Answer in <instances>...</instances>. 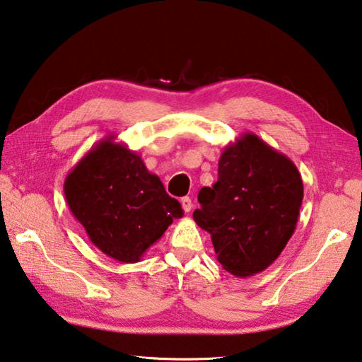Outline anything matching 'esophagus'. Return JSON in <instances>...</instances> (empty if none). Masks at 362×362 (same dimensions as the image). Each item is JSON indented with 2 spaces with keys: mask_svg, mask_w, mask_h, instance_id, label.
I'll list each match as a JSON object with an SVG mask.
<instances>
[{
  "mask_svg": "<svg viewBox=\"0 0 362 362\" xmlns=\"http://www.w3.org/2000/svg\"><path fill=\"white\" fill-rule=\"evenodd\" d=\"M180 204H182V209L185 210L187 214H188V211H191V209H193V202H191V199H189L188 196H187V197H182Z\"/></svg>",
  "mask_w": 362,
  "mask_h": 362,
  "instance_id": "esophagus-1",
  "label": "esophagus"
}]
</instances>
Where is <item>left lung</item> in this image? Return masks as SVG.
<instances>
[{"label": "left lung", "instance_id": "1", "mask_svg": "<svg viewBox=\"0 0 362 362\" xmlns=\"http://www.w3.org/2000/svg\"><path fill=\"white\" fill-rule=\"evenodd\" d=\"M193 218L211 235L216 259L238 278L264 272L293 235L303 180L293 161L257 134L243 133L226 146L218 182L204 187Z\"/></svg>", "mask_w": 362, "mask_h": 362}]
</instances>
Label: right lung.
Wrapping results in <instances>:
<instances>
[{
  "instance_id": "add662e5",
  "label": "right lung",
  "mask_w": 362,
  "mask_h": 362,
  "mask_svg": "<svg viewBox=\"0 0 362 362\" xmlns=\"http://www.w3.org/2000/svg\"><path fill=\"white\" fill-rule=\"evenodd\" d=\"M115 134L76 163L64 182L70 211L106 256L134 264L183 210L158 175Z\"/></svg>"
}]
</instances>
